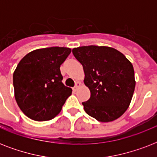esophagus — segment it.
Listing matches in <instances>:
<instances>
[{
	"mask_svg": "<svg viewBox=\"0 0 157 157\" xmlns=\"http://www.w3.org/2000/svg\"><path fill=\"white\" fill-rule=\"evenodd\" d=\"M81 82H76V86H75V87H74V88H73L74 90L76 91V90H77V89H78L79 87H80V86H81Z\"/></svg>",
	"mask_w": 157,
	"mask_h": 157,
	"instance_id": "1",
	"label": "esophagus"
}]
</instances>
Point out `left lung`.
<instances>
[{
	"mask_svg": "<svg viewBox=\"0 0 157 157\" xmlns=\"http://www.w3.org/2000/svg\"><path fill=\"white\" fill-rule=\"evenodd\" d=\"M72 54L83 66L84 83L90 98L84 109L98 121L109 122L124 114L135 88L133 65L114 48L89 45L74 48Z\"/></svg>",
	"mask_w": 157,
	"mask_h": 157,
	"instance_id": "obj_1",
	"label": "left lung"
}]
</instances>
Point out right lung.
Wrapping results in <instances>:
<instances>
[{"label": "right lung", "instance_id": "right-lung-1", "mask_svg": "<svg viewBox=\"0 0 157 157\" xmlns=\"http://www.w3.org/2000/svg\"><path fill=\"white\" fill-rule=\"evenodd\" d=\"M71 51L67 47L43 48L28 53L18 63L13 75L14 97L30 119H53L71 94V89L62 82L60 71Z\"/></svg>", "mask_w": 157, "mask_h": 157}]
</instances>
